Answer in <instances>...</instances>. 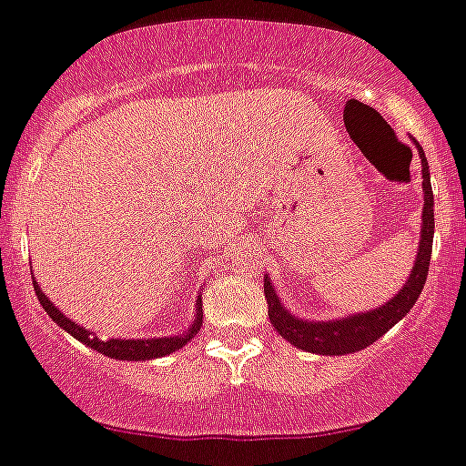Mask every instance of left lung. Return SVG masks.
I'll return each instance as SVG.
<instances>
[{
	"instance_id": "left-lung-1",
	"label": "left lung",
	"mask_w": 466,
	"mask_h": 466,
	"mask_svg": "<svg viewBox=\"0 0 466 466\" xmlns=\"http://www.w3.org/2000/svg\"><path fill=\"white\" fill-rule=\"evenodd\" d=\"M420 159H422V189H424V206H422V229H420V248L415 256V267L410 277L403 283V289L384 302L382 307L370 311H361L354 317L333 319V321H309V319H298L290 314L279 300L277 290L265 277V298L269 321L277 329L281 338H286L290 345L300 350L311 351V354L326 356H345L351 351L366 350L373 345L375 339L382 338L394 323L406 317L410 307L418 302L420 293L424 289L429 274V260H431V241H434V192H431V180H429V166L422 147L418 145Z\"/></svg>"
}]
</instances>
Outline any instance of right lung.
<instances>
[{
	"mask_svg": "<svg viewBox=\"0 0 466 466\" xmlns=\"http://www.w3.org/2000/svg\"><path fill=\"white\" fill-rule=\"evenodd\" d=\"M32 283H35V293H37L39 302H42V307L46 309V314L51 319H54L56 323H58L60 329L67 330V333L72 335V338H76L79 342H84V345H88L91 350L100 351V354L110 356V359H119V361H149V359H161V356L166 354H173V351L183 350L185 345H187L189 339L194 338V335L199 333L201 323H204V311H201V298H197V317H194L192 326H189L185 333L180 335H171V338H145V339H137V338H131V339H121V338H112V339H103L98 338V335H91V330H86L84 326H79V323H75L72 319H67L65 314H60L58 307L54 305V302L48 300L46 293H44L42 289H39V283L35 281V277H32Z\"/></svg>",
	"mask_w": 466,
	"mask_h": 466,
	"instance_id": "right-lung-1",
	"label": "right lung"
}]
</instances>
